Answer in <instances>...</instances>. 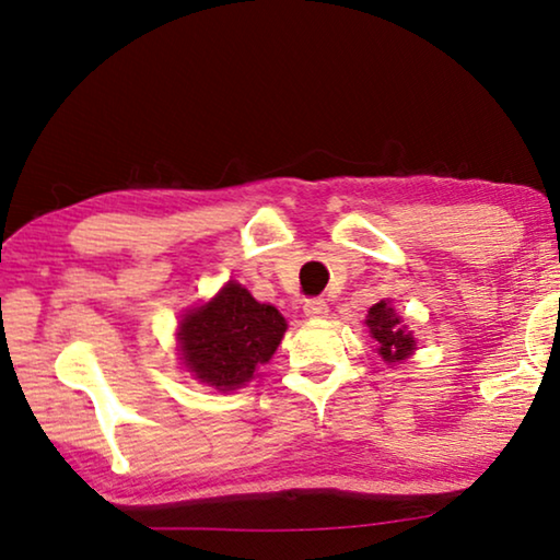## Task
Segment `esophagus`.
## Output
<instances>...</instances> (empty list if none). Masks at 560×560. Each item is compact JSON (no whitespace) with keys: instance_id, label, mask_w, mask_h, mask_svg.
I'll list each match as a JSON object with an SVG mask.
<instances>
[{"instance_id":"1","label":"esophagus","mask_w":560,"mask_h":560,"mask_svg":"<svg viewBox=\"0 0 560 560\" xmlns=\"http://www.w3.org/2000/svg\"><path fill=\"white\" fill-rule=\"evenodd\" d=\"M327 302H324V299H306L304 302V314L306 316H312V319H316V316H324L327 314Z\"/></svg>"}]
</instances>
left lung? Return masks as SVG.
<instances>
[{
	"instance_id": "8db88e82",
	"label": "left lung",
	"mask_w": 560,
	"mask_h": 560,
	"mask_svg": "<svg viewBox=\"0 0 560 560\" xmlns=\"http://www.w3.org/2000/svg\"><path fill=\"white\" fill-rule=\"evenodd\" d=\"M366 327H370L372 337L377 339V352L385 362L405 360V357L415 349V337L410 331H405L395 308L387 306L385 302L374 304L370 308V314H366Z\"/></svg>"
}]
</instances>
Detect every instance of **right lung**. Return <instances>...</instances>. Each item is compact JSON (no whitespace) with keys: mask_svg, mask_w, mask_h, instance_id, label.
<instances>
[{"mask_svg":"<svg viewBox=\"0 0 560 560\" xmlns=\"http://www.w3.org/2000/svg\"><path fill=\"white\" fill-rule=\"evenodd\" d=\"M283 331L279 308L258 304L241 283L229 281L213 302L186 314L178 339L186 366L200 382L236 389L271 360Z\"/></svg>","mask_w":560,"mask_h":560,"instance_id":"right-lung-1","label":"right lung"}]
</instances>
